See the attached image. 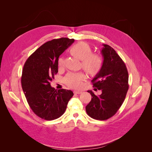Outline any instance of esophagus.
Returning a JSON list of instances; mask_svg holds the SVG:
<instances>
[{"mask_svg": "<svg viewBox=\"0 0 152 152\" xmlns=\"http://www.w3.org/2000/svg\"><path fill=\"white\" fill-rule=\"evenodd\" d=\"M74 93L79 94L82 93V91H74Z\"/></svg>", "mask_w": 152, "mask_h": 152, "instance_id": "1", "label": "esophagus"}]
</instances>
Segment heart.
<instances>
[{"label": "heart", "mask_w": 152, "mask_h": 152, "mask_svg": "<svg viewBox=\"0 0 152 152\" xmlns=\"http://www.w3.org/2000/svg\"><path fill=\"white\" fill-rule=\"evenodd\" d=\"M70 53L73 56L82 60V67L89 74L94 75L102 68V58L99 54H92V49L87 44L83 42L77 43L70 49ZM63 59L59 58L58 66H63ZM85 78L86 75L82 72H70L65 77V82L69 87L79 88Z\"/></svg>", "instance_id": "obj_1"}]
</instances>
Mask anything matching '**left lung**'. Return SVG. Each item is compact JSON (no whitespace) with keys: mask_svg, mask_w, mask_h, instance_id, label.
I'll return each mask as SVG.
<instances>
[{"mask_svg":"<svg viewBox=\"0 0 152 152\" xmlns=\"http://www.w3.org/2000/svg\"><path fill=\"white\" fill-rule=\"evenodd\" d=\"M103 45L101 50L103 65L92 80L93 87L102 90V93L96 96L92 91H87L92 98L86 107L89 116L100 121L107 120L117 113L129 89V75L125 63L112 47L107 44Z\"/></svg>","mask_w":152,"mask_h":152,"instance_id":"1","label":"left lung"}]
</instances>
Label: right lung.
<instances>
[{
  "label": "right lung",
  "instance_id": "add662e5",
  "mask_svg": "<svg viewBox=\"0 0 152 152\" xmlns=\"http://www.w3.org/2000/svg\"><path fill=\"white\" fill-rule=\"evenodd\" d=\"M74 42L60 38L48 41L37 49L26 61L21 86L30 107L38 117L52 121L65 113L73 92L55 89L50 82L58 72L59 56Z\"/></svg>",
  "mask_w": 152,
  "mask_h": 152
}]
</instances>
